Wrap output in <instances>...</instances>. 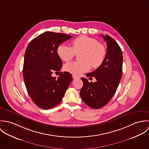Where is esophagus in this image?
I'll use <instances>...</instances> for the list:
<instances>
[{
	"label": "esophagus",
	"mask_w": 149,
	"mask_h": 149,
	"mask_svg": "<svg viewBox=\"0 0 149 149\" xmlns=\"http://www.w3.org/2000/svg\"><path fill=\"white\" fill-rule=\"evenodd\" d=\"M73 79H75V80L80 79V77H77V76H76L75 75H73Z\"/></svg>",
	"instance_id": "1"
}]
</instances>
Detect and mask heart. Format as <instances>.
<instances>
[{
  "instance_id": "heart-1",
  "label": "heart",
  "mask_w": 149,
  "mask_h": 149,
  "mask_svg": "<svg viewBox=\"0 0 149 149\" xmlns=\"http://www.w3.org/2000/svg\"><path fill=\"white\" fill-rule=\"evenodd\" d=\"M59 57L64 61H69L76 54L80 61L65 64L64 70L73 75L80 76L88 72L91 67L96 69L103 63L106 56V48L102 43L93 38L80 36L74 39L72 46L65 43L60 44L57 48Z\"/></svg>"
}]
</instances>
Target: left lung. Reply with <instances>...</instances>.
Returning <instances> with one entry per match:
<instances>
[{
	"mask_svg": "<svg viewBox=\"0 0 149 149\" xmlns=\"http://www.w3.org/2000/svg\"><path fill=\"white\" fill-rule=\"evenodd\" d=\"M102 37L107 46L105 60L95 71L86 74L87 77H94L96 81L89 83L88 79L81 78L83 82L81 97L87 106L94 109L100 108L110 101L122 76L123 54L120 46L109 36Z\"/></svg>",
	"mask_w": 149,
	"mask_h": 149,
	"instance_id": "left-lung-1",
	"label": "left lung"
}]
</instances>
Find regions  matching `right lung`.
<instances>
[{"label":"right lung","mask_w":149,"mask_h":149,"mask_svg":"<svg viewBox=\"0 0 149 149\" xmlns=\"http://www.w3.org/2000/svg\"><path fill=\"white\" fill-rule=\"evenodd\" d=\"M71 38L66 34L47 31L31 41L26 48L23 68L24 84L31 100L42 109L58 104L72 80L68 72H61L57 79L52 76L63 65L57 53L58 46Z\"/></svg>","instance_id":"obj_1"}]
</instances>
